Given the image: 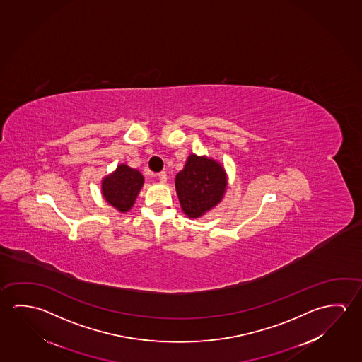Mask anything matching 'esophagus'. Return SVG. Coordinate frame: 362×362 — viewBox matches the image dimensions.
Instances as JSON below:
<instances>
[{"mask_svg":"<svg viewBox=\"0 0 362 362\" xmlns=\"http://www.w3.org/2000/svg\"><path fill=\"white\" fill-rule=\"evenodd\" d=\"M158 178L160 180L161 183H165L166 182V173L160 172L158 174Z\"/></svg>","mask_w":362,"mask_h":362,"instance_id":"34e87169","label":"esophagus"}]
</instances>
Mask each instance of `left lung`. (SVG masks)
Segmentation results:
<instances>
[{
    "label": "left lung",
    "instance_id": "8db88e82",
    "mask_svg": "<svg viewBox=\"0 0 362 362\" xmlns=\"http://www.w3.org/2000/svg\"><path fill=\"white\" fill-rule=\"evenodd\" d=\"M227 175L218 161L190 154L183 170L175 177L180 207L189 218H199L222 201Z\"/></svg>",
    "mask_w": 362,
    "mask_h": 362
}]
</instances>
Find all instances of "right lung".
<instances>
[{"label":"right lung","mask_w":362,"mask_h":362,"mask_svg":"<svg viewBox=\"0 0 362 362\" xmlns=\"http://www.w3.org/2000/svg\"><path fill=\"white\" fill-rule=\"evenodd\" d=\"M143 184L141 173L126 164H119L115 172L102 180V196L107 203L124 214L134 206Z\"/></svg>","instance_id":"obj_1"}]
</instances>
